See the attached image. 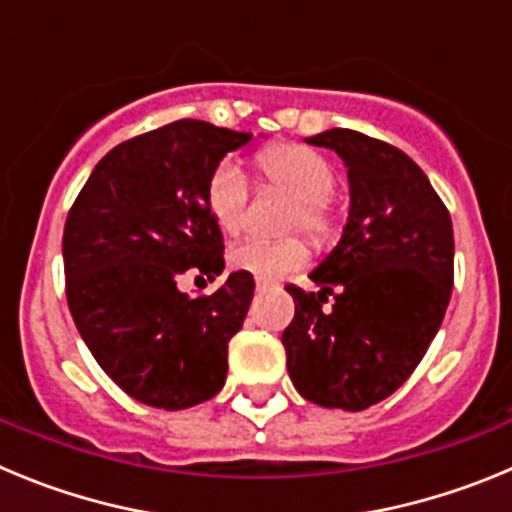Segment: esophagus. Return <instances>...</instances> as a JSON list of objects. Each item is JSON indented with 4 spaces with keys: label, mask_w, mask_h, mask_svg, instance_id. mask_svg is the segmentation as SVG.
<instances>
[{
    "label": "esophagus",
    "mask_w": 512,
    "mask_h": 512,
    "mask_svg": "<svg viewBox=\"0 0 512 512\" xmlns=\"http://www.w3.org/2000/svg\"><path fill=\"white\" fill-rule=\"evenodd\" d=\"M277 287V284L271 282V279H256V289H259V292H266V289H274Z\"/></svg>",
    "instance_id": "esophagus-1"
}]
</instances>
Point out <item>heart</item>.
<instances>
[{
  "instance_id": "heart-1",
  "label": "heart",
  "mask_w": 512,
  "mask_h": 512,
  "mask_svg": "<svg viewBox=\"0 0 512 512\" xmlns=\"http://www.w3.org/2000/svg\"><path fill=\"white\" fill-rule=\"evenodd\" d=\"M256 174L261 184L292 197V207L284 217V230H302L315 241L328 238L333 230L330 194L336 189V171L318 151L295 143L266 148L256 156ZM205 205L212 223L223 233L235 235L246 223L248 184L243 171L230 161L217 164L205 187ZM230 266L256 279H282L307 261L305 243L287 241H243L230 251Z\"/></svg>"
}]
</instances>
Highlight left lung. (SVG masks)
<instances>
[{"mask_svg": "<svg viewBox=\"0 0 512 512\" xmlns=\"http://www.w3.org/2000/svg\"><path fill=\"white\" fill-rule=\"evenodd\" d=\"M307 143L343 158L351 207L338 246L310 274L318 292L287 287L295 300L282 333L287 369L320 408L364 410L402 387L441 328L454 287V228L428 176L400 148L346 128Z\"/></svg>", "mask_w": 512, "mask_h": 512, "instance_id": "1", "label": "left lung"}]
</instances>
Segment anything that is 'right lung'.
Here are the masks:
<instances>
[{
	"label": "right lung",
	"mask_w": 512,
	"mask_h": 512,
	"mask_svg": "<svg viewBox=\"0 0 512 512\" xmlns=\"http://www.w3.org/2000/svg\"><path fill=\"white\" fill-rule=\"evenodd\" d=\"M251 133L176 120L130 138L94 166L63 228L66 300L104 374L133 400L184 410L223 390L228 343L253 300L233 271L212 295L179 289L187 271L223 274V233L205 187Z\"/></svg>",
	"instance_id": "add662e5"
}]
</instances>
